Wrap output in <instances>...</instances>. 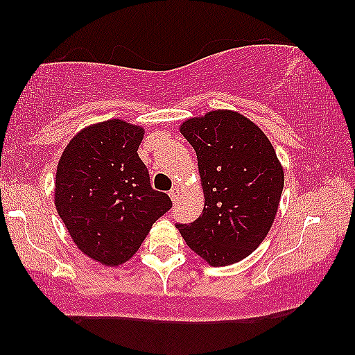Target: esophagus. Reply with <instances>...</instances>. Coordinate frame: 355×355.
<instances>
[{
  "mask_svg": "<svg viewBox=\"0 0 355 355\" xmlns=\"http://www.w3.org/2000/svg\"><path fill=\"white\" fill-rule=\"evenodd\" d=\"M179 194H181V189H179V186H174L171 191H169V197H171V200L176 204L178 199H179Z\"/></svg>",
  "mask_w": 355,
  "mask_h": 355,
  "instance_id": "1",
  "label": "esophagus"
}]
</instances>
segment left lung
Here are the masks:
<instances>
[{
	"mask_svg": "<svg viewBox=\"0 0 355 355\" xmlns=\"http://www.w3.org/2000/svg\"><path fill=\"white\" fill-rule=\"evenodd\" d=\"M181 133L196 150L205 205L196 222L176 227L210 266L239 262L268 236L277 214L284 169L274 146L233 110L187 119Z\"/></svg>",
	"mask_w": 355,
	"mask_h": 355,
	"instance_id": "1",
	"label": "left lung"
}]
</instances>
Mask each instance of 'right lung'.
I'll use <instances>...</instances> for the list:
<instances>
[{"mask_svg":"<svg viewBox=\"0 0 355 355\" xmlns=\"http://www.w3.org/2000/svg\"><path fill=\"white\" fill-rule=\"evenodd\" d=\"M144 128L112 119L83 128L67 145L55 176V207L75 245L91 259L119 266L173 207L155 191L138 156Z\"/></svg>","mask_w":355,"mask_h":355,"instance_id":"1","label":"right lung"}]
</instances>
